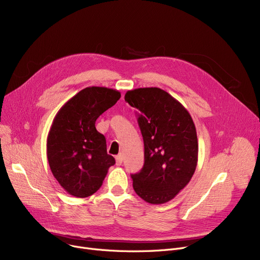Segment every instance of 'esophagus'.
<instances>
[{"label":"esophagus","mask_w":260,"mask_h":260,"mask_svg":"<svg viewBox=\"0 0 260 260\" xmlns=\"http://www.w3.org/2000/svg\"><path fill=\"white\" fill-rule=\"evenodd\" d=\"M122 161H123V156H122V155L116 156V163H117V166H121V165H122Z\"/></svg>","instance_id":"esophagus-1"}]
</instances>
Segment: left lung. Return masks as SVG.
Returning <instances> with one entry per match:
<instances>
[{"instance_id": "obj_1", "label": "left lung", "mask_w": 260, "mask_h": 260, "mask_svg": "<svg viewBox=\"0 0 260 260\" xmlns=\"http://www.w3.org/2000/svg\"><path fill=\"white\" fill-rule=\"evenodd\" d=\"M124 99L140 112L144 142V165L132 175L133 187L148 203H166L189 182L197 167L193 119L179 101L158 87L128 90Z\"/></svg>"}]
</instances>
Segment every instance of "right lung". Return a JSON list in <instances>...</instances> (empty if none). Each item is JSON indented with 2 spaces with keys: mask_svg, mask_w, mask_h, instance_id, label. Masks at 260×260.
Segmentation results:
<instances>
[{
  "mask_svg": "<svg viewBox=\"0 0 260 260\" xmlns=\"http://www.w3.org/2000/svg\"><path fill=\"white\" fill-rule=\"evenodd\" d=\"M112 88L86 87L68 100L54 117L47 136V159L54 178L66 192L85 198L101 187L115 158L95 120L120 99Z\"/></svg>",
  "mask_w": 260,
  "mask_h": 260,
  "instance_id": "obj_1",
  "label": "right lung"
}]
</instances>
